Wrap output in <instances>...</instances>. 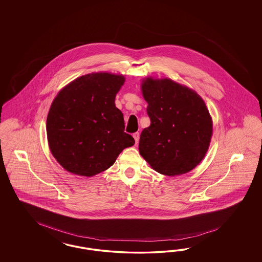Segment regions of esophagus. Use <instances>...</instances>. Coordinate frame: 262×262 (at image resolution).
<instances>
[{
  "mask_svg": "<svg viewBox=\"0 0 262 262\" xmlns=\"http://www.w3.org/2000/svg\"><path fill=\"white\" fill-rule=\"evenodd\" d=\"M134 138H135V143L137 144L139 141V133H135L134 134Z\"/></svg>",
  "mask_w": 262,
  "mask_h": 262,
  "instance_id": "esophagus-1",
  "label": "esophagus"
}]
</instances>
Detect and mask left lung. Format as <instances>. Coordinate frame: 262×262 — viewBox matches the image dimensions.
Segmentation results:
<instances>
[{"label":"left lung","instance_id":"1","mask_svg":"<svg viewBox=\"0 0 262 262\" xmlns=\"http://www.w3.org/2000/svg\"><path fill=\"white\" fill-rule=\"evenodd\" d=\"M141 89L151 125L140 135V155L160 174L188 173L205 158L211 140L206 103L194 90L170 79L146 78Z\"/></svg>","mask_w":262,"mask_h":262}]
</instances>
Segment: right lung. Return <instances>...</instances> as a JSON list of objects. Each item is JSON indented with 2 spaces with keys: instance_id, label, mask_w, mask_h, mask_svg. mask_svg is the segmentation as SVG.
<instances>
[{
  "instance_id": "1",
  "label": "right lung",
  "mask_w": 262,
  "mask_h": 262,
  "mask_svg": "<svg viewBox=\"0 0 262 262\" xmlns=\"http://www.w3.org/2000/svg\"><path fill=\"white\" fill-rule=\"evenodd\" d=\"M124 82L122 75L92 73L73 80L56 95L48 113V143L66 171L95 176L134 146V137L124 132L123 113L115 106Z\"/></svg>"
}]
</instances>
